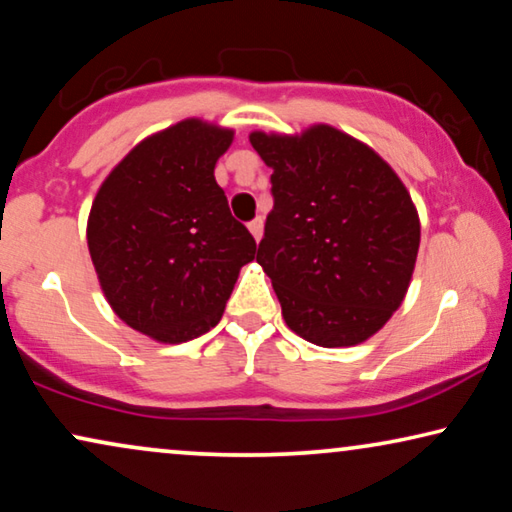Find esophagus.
Masks as SVG:
<instances>
[{
  "mask_svg": "<svg viewBox=\"0 0 512 512\" xmlns=\"http://www.w3.org/2000/svg\"><path fill=\"white\" fill-rule=\"evenodd\" d=\"M249 233L254 235L256 242H261V237H263V219H261V216H256L254 221H249Z\"/></svg>",
  "mask_w": 512,
  "mask_h": 512,
  "instance_id": "esophagus-1",
  "label": "esophagus"
}]
</instances>
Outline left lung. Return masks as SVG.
Here are the masks:
<instances>
[{
	"label": "left lung",
	"instance_id": "left-lung-1",
	"mask_svg": "<svg viewBox=\"0 0 512 512\" xmlns=\"http://www.w3.org/2000/svg\"><path fill=\"white\" fill-rule=\"evenodd\" d=\"M249 142L272 167L275 205L256 261L286 326L319 347L366 342L401 307L415 270L419 216L408 188L333 125L251 132Z\"/></svg>",
	"mask_w": 512,
	"mask_h": 512
}]
</instances>
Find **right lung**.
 Masks as SVG:
<instances>
[{
    "mask_svg": "<svg viewBox=\"0 0 512 512\" xmlns=\"http://www.w3.org/2000/svg\"><path fill=\"white\" fill-rule=\"evenodd\" d=\"M235 132L186 118L146 137L102 181L88 249L118 317L158 342L219 324L256 242L233 219L214 167Z\"/></svg>",
    "mask_w": 512,
    "mask_h": 512,
    "instance_id": "1",
    "label": "right lung"
}]
</instances>
